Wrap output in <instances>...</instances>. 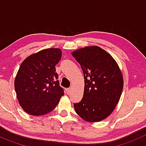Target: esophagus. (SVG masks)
<instances>
[{
  "label": "esophagus",
  "mask_w": 146,
  "mask_h": 146,
  "mask_svg": "<svg viewBox=\"0 0 146 146\" xmlns=\"http://www.w3.org/2000/svg\"><path fill=\"white\" fill-rule=\"evenodd\" d=\"M71 92H72V88H69L66 89L67 94H69Z\"/></svg>",
  "instance_id": "1"
}]
</instances>
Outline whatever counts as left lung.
<instances>
[{
  "instance_id": "obj_1",
  "label": "left lung",
  "mask_w": 146,
  "mask_h": 146,
  "mask_svg": "<svg viewBox=\"0 0 146 146\" xmlns=\"http://www.w3.org/2000/svg\"><path fill=\"white\" fill-rule=\"evenodd\" d=\"M84 74V93L80 103L74 104L80 118L99 122L111 114L120 100L123 77L117 62L98 46H88L72 52Z\"/></svg>"
}]
</instances>
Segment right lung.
<instances>
[{"label":"right lung","mask_w":146,"mask_h":146,"mask_svg":"<svg viewBox=\"0 0 146 146\" xmlns=\"http://www.w3.org/2000/svg\"><path fill=\"white\" fill-rule=\"evenodd\" d=\"M61 55L59 48L44 49L23 61L15 77V88L18 102L25 113L39 116L57 106L64 94L55 69Z\"/></svg>","instance_id":"1"}]
</instances>
